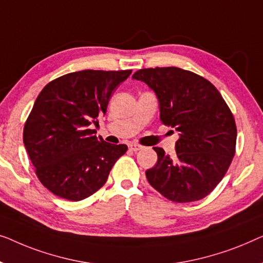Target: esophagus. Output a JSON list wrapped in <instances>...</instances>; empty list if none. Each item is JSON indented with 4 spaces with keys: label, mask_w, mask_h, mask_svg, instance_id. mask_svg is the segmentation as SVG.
Returning <instances> with one entry per match:
<instances>
[{
    "label": "esophagus",
    "mask_w": 263,
    "mask_h": 263,
    "mask_svg": "<svg viewBox=\"0 0 263 263\" xmlns=\"http://www.w3.org/2000/svg\"><path fill=\"white\" fill-rule=\"evenodd\" d=\"M128 149L132 150V151H139V150L143 149V146L139 145V144L132 143V144H130V145H128Z\"/></svg>",
    "instance_id": "34e87169"
}]
</instances>
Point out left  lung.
Wrapping results in <instances>:
<instances>
[{
	"mask_svg": "<svg viewBox=\"0 0 263 263\" xmlns=\"http://www.w3.org/2000/svg\"><path fill=\"white\" fill-rule=\"evenodd\" d=\"M132 79L155 91L161 121L179 132L175 157L154 147L157 163L145 172L149 183L175 202L205 198L235 156L237 130L230 108L210 81L175 66L142 69Z\"/></svg>",
	"mask_w": 263,
	"mask_h": 263,
	"instance_id": "obj_1",
	"label": "left lung"
}]
</instances>
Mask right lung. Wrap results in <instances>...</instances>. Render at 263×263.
I'll return each instance as SVG.
<instances>
[{
  "label": "right lung",
  "mask_w": 263,
  "mask_h": 263,
  "mask_svg": "<svg viewBox=\"0 0 263 263\" xmlns=\"http://www.w3.org/2000/svg\"><path fill=\"white\" fill-rule=\"evenodd\" d=\"M132 70H82L51 81L24 127V144L40 182L66 200H83L108 179L125 144H110L89 126L105 116L113 90Z\"/></svg>",
  "instance_id": "add662e5"
}]
</instances>
